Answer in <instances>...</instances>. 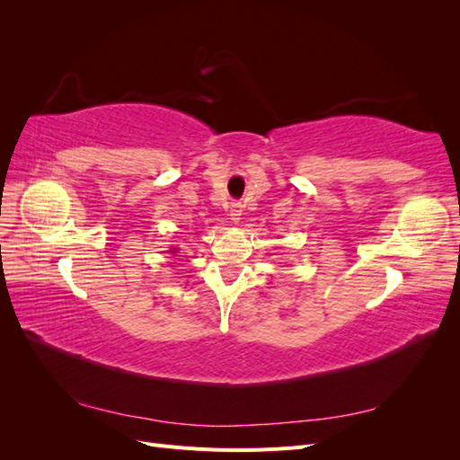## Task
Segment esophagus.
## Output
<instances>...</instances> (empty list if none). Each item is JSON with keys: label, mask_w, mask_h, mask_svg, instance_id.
<instances>
[{"label": "esophagus", "mask_w": 460, "mask_h": 460, "mask_svg": "<svg viewBox=\"0 0 460 460\" xmlns=\"http://www.w3.org/2000/svg\"><path fill=\"white\" fill-rule=\"evenodd\" d=\"M228 215H230V218H232L234 222H240V218H242V205H240V203H230Z\"/></svg>", "instance_id": "obj_1"}]
</instances>
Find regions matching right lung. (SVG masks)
Here are the masks:
<instances>
[{
    "label": "right lung",
    "mask_w": 460,
    "mask_h": 460,
    "mask_svg": "<svg viewBox=\"0 0 460 460\" xmlns=\"http://www.w3.org/2000/svg\"><path fill=\"white\" fill-rule=\"evenodd\" d=\"M176 252H178V247H172V249H171V253H176Z\"/></svg>",
    "instance_id": "add662e5"
}]
</instances>
